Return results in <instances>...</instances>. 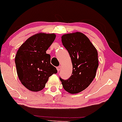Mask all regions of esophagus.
Listing matches in <instances>:
<instances>
[{"mask_svg":"<svg viewBox=\"0 0 122 122\" xmlns=\"http://www.w3.org/2000/svg\"><path fill=\"white\" fill-rule=\"evenodd\" d=\"M57 71L60 72V71L61 70V66H58V67H57Z\"/></svg>","mask_w":122,"mask_h":122,"instance_id":"1","label":"esophagus"}]
</instances>
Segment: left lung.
Segmentation results:
<instances>
[{"mask_svg": "<svg viewBox=\"0 0 122 122\" xmlns=\"http://www.w3.org/2000/svg\"><path fill=\"white\" fill-rule=\"evenodd\" d=\"M61 41L71 58L72 75L67 80L60 77L64 89L71 94L85 90L93 81L98 66L97 50L85 35L81 32L62 35Z\"/></svg>", "mask_w": 122, "mask_h": 122, "instance_id": "8db88e82", "label": "left lung"}]
</instances>
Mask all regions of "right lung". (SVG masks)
<instances>
[{"mask_svg":"<svg viewBox=\"0 0 122 122\" xmlns=\"http://www.w3.org/2000/svg\"><path fill=\"white\" fill-rule=\"evenodd\" d=\"M56 36L54 33H37L29 37L17 51V75L21 83L29 90H41L49 77L57 73V69L50 64V56L46 54Z\"/></svg>","mask_w":122,"mask_h":122,"instance_id":"right-lung-1","label":"right lung"}]
</instances>
